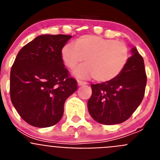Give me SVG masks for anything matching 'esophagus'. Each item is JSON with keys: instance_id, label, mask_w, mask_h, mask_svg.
I'll return each mask as SVG.
<instances>
[{"instance_id": "1", "label": "esophagus", "mask_w": 160, "mask_h": 160, "mask_svg": "<svg viewBox=\"0 0 160 160\" xmlns=\"http://www.w3.org/2000/svg\"><path fill=\"white\" fill-rule=\"evenodd\" d=\"M84 85H87V82H82V81H78V86H84Z\"/></svg>"}]
</instances>
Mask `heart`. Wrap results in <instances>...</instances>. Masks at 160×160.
I'll list each match as a JSON object with an SVG mask.
<instances>
[{"label":"heart","mask_w":160,"mask_h":160,"mask_svg":"<svg viewBox=\"0 0 160 160\" xmlns=\"http://www.w3.org/2000/svg\"><path fill=\"white\" fill-rule=\"evenodd\" d=\"M61 55L69 69H73L85 61L86 63L73 72L78 78H94L98 82H109L123 71L130 52L124 42L87 34L78 38L74 43L66 44Z\"/></svg>","instance_id":"obj_1"}]
</instances>
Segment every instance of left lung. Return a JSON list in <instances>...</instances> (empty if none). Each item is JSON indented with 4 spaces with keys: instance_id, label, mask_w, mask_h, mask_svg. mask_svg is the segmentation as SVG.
<instances>
[{
    "instance_id": "left-lung-1",
    "label": "left lung",
    "mask_w": 160,
    "mask_h": 160,
    "mask_svg": "<svg viewBox=\"0 0 160 160\" xmlns=\"http://www.w3.org/2000/svg\"><path fill=\"white\" fill-rule=\"evenodd\" d=\"M123 71L109 82L91 84L92 94L87 102L90 114L96 122L114 125L128 120L144 97L147 74L143 58L136 48L131 50Z\"/></svg>"
}]
</instances>
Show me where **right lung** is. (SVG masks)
I'll use <instances>...</instances> for the list:
<instances>
[{"label":"right lung","instance_id":"add662e5","mask_svg":"<svg viewBox=\"0 0 160 160\" xmlns=\"http://www.w3.org/2000/svg\"><path fill=\"white\" fill-rule=\"evenodd\" d=\"M70 35L37 37L19 51L10 71V98L20 116L36 128L59 122L66 98L78 89L62 59Z\"/></svg>","mask_w":160,"mask_h":160}]
</instances>
